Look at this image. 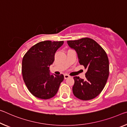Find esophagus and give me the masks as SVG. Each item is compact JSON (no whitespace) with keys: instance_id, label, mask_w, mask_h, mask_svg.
Listing matches in <instances>:
<instances>
[{"instance_id":"esophagus-1","label":"esophagus","mask_w":127,"mask_h":127,"mask_svg":"<svg viewBox=\"0 0 127 127\" xmlns=\"http://www.w3.org/2000/svg\"><path fill=\"white\" fill-rule=\"evenodd\" d=\"M64 79H67V78H69L70 76L69 75H68V74H64Z\"/></svg>"}]
</instances>
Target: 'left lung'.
I'll return each mask as SVG.
<instances>
[{"label": "left lung", "mask_w": 127, "mask_h": 127, "mask_svg": "<svg viewBox=\"0 0 127 127\" xmlns=\"http://www.w3.org/2000/svg\"><path fill=\"white\" fill-rule=\"evenodd\" d=\"M67 43L76 51L79 63L87 69L85 80L73 77L74 95L83 100L93 99L103 89L109 75L107 54L99 44L89 38L68 41Z\"/></svg>", "instance_id": "obj_1"}]
</instances>
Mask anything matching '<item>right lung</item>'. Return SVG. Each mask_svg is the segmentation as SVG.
Returning a JSON list of instances; mask_svg holds the SVG:
<instances>
[{
    "instance_id": "1",
    "label": "right lung",
    "mask_w": 127,
    "mask_h": 127,
    "mask_svg": "<svg viewBox=\"0 0 127 127\" xmlns=\"http://www.w3.org/2000/svg\"><path fill=\"white\" fill-rule=\"evenodd\" d=\"M64 41H45L30 49L24 55L22 62L24 81L29 92L35 97L50 99L57 93L63 74L50 73V66L54 61L57 50Z\"/></svg>"
}]
</instances>
